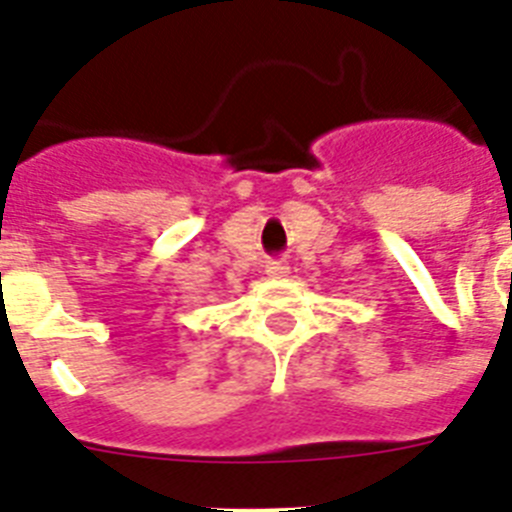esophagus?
I'll list each match as a JSON object with an SVG mask.
<instances>
[{
  "label": "esophagus",
  "instance_id": "34e87169",
  "mask_svg": "<svg viewBox=\"0 0 512 512\" xmlns=\"http://www.w3.org/2000/svg\"><path fill=\"white\" fill-rule=\"evenodd\" d=\"M266 274L269 277H287L290 274V264L287 261H269L266 264Z\"/></svg>",
  "mask_w": 512,
  "mask_h": 512
}]
</instances>
